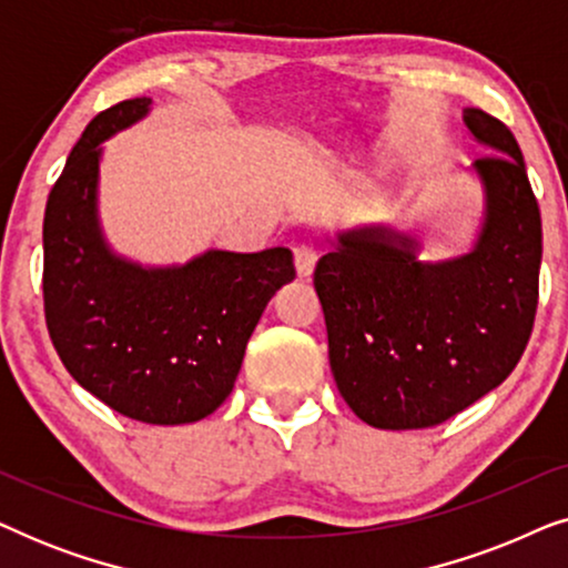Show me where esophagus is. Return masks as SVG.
<instances>
[{"label": "esophagus", "mask_w": 568, "mask_h": 568, "mask_svg": "<svg viewBox=\"0 0 568 568\" xmlns=\"http://www.w3.org/2000/svg\"><path fill=\"white\" fill-rule=\"evenodd\" d=\"M317 263V253L310 245H297L294 247V268H297L300 278L313 276Z\"/></svg>", "instance_id": "esophagus-1"}]
</instances>
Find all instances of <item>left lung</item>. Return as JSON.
<instances>
[{
    "instance_id": "1",
    "label": "left lung",
    "mask_w": 568,
    "mask_h": 568,
    "mask_svg": "<svg viewBox=\"0 0 568 568\" xmlns=\"http://www.w3.org/2000/svg\"><path fill=\"white\" fill-rule=\"evenodd\" d=\"M463 123L494 152L468 168L484 201L468 251L424 261L414 232L369 222L336 232L317 261L333 379L375 429H426L460 414L509 377L530 338L538 201L511 131L478 108H465Z\"/></svg>"
}]
</instances>
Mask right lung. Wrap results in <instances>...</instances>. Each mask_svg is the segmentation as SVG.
Instances as JSON below:
<instances>
[{"label": "right lung", "mask_w": 568, "mask_h": 568, "mask_svg": "<svg viewBox=\"0 0 568 568\" xmlns=\"http://www.w3.org/2000/svg\"><path fill=\"white\" fill-rule=\"evenodd\" d=\"M150 111L152 98L108 108L69 154L43 216V305L53 348L84 390L134 422L178 426L232 393L247 338L294 266L286 247H209L168 266L113 251L100 222L103 144Z\"/></svg>", "instance_id": "add662e5"}]
</instances>
